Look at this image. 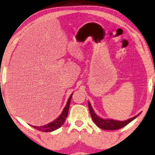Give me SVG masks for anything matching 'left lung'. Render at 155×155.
Returning <instances> with one entry per match:
<instances>
[{
  "label": "left lung",
  "instance_id": "obj_1",
  "mask_svg": "<svg viewBox=\"0 0 155 155\" xmlns=\"http://www.w3.org/2000/svg\"><path fill=\"white\" fill-rule=\"evenodd\" d=\"M88 107H89L90 114H91V116L94 120V122L96 123L97 126H98L100 128L103 130H115L120 129L124 127V126L127 125L128 123H130L131 121H132L134 119L137 117L139 115V114L138 115L135 116L134 117L131 118L128 120H126L124 121H120V120H115L113 119H104L101 117H99L98 116H97L95 114L94 109H93L92 107L90 104L89 102H88Z\"/></svg>",
  "mask_w": 155,
  "mask_h": 155
}]
</instances>
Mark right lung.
<instances>
[{
	"label": "right lung",
	"instance_id": "obj_1",
	"mask_svg": "<svg viewBox=\"0 0 155 155\" xmlns=\"http://www.w3.org/2000/svg\"><path fill=\"white\" fill-rule=\"evenodd\" d=\"M73 94L71 95V96L68 98L67 103H66L65 107L64 108L63 111L60 114V116L54 120L53 122L48 123L46 125L44 126H32L35 129L38 130L39 131H41V132H53L54 130H58V128L61 127V125L64 124V123L65 122L66 118H67L68 116V109H69L70 103H71V97H72Z\"/></svg>",
	"mask_w": 155,
	"mask_h": 155
}]
</instances>
